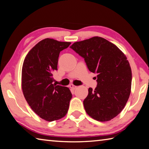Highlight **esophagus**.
Wrapping results in <instances>:
<instances>
[{
  "mask_svg": "<svg viewBox=\"0 0 149 149\" xmlns=\"http://www.w3.org/2000/svg\"><path fill=\"white\" fill-rule=\"evenodd\" d=\"M69 86L71 88H72V89H75L76 88L77 86H75V85H73V84H70V85H69Z\"/></svg>",
  "mask_w": 149,
  "mask_h": 149,
  "instance_id": "1",
  "label": "esophagus"
}]
</instances>
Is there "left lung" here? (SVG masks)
Masks as SVG:
<instances>
[{
  "mask_svg": "<svg viewBox=\"0 0 149 149\" xmlns=\"http://www.w3.org/2000/svg\"><path fill=\"white\" fill-rule=\"evenodd\" d=\"M70 48L84 58L89 71L97 74V86L88 88L83 105L96 120L109 121L122 111L131 92L132 70L126 56L115 45L95 36Z\"/></svg>",
  "mask_w": 149,
  "mask_h": 149,
  "instance_id": "8db88e82",
  "label": "left lung"
}]
</instances>
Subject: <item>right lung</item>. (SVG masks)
Returning a JSON list of instances; mask_svg holds the SVG:
<instances>
[{"label":"right lung","mask_w":149,"mask_h":149,"mask_svg":"<svg viewBox=\"0 0 149 149\" xmlns=\"http://www.w3.org/2000/svg\"><path fill=\"white\" fill-rule=\"evenodd\" d=\"M71 44L45 38L29 51L22 68L21 86L26 102L43 119L53 121L68 113L72 94L66 86L53 84L61 51Z\"/></svg>","instance_id":"1"}]
</instances>
